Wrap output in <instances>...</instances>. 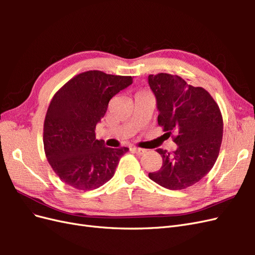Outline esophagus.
<instances>
[{
    "instance_id": "34e87169",
    "label": "esophagus",
    "mask_w": 255,
    "mask_h": 255,
    "mask_svg": "<svg viewBox=\"0 0 255 255\" xmlns=\"http://www.w3.org/2000/svg\"><path fill=\"white\" fill-rule=\"evenodd\" d=\"M132 151L134 152V153H136V154H138V155H142V154H144L145 152H146V150L145 149H141V148H132Z\"/></svg>"
}]
</instances>
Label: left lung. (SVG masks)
I'll return each mask as SVG.
<instances>
[{
  "mask_svg": "<svg viewBox=\"0 0 255 255\" xmlns=\"http://www.w3.org/2000/svg\"><path fill=\"white\" fill-rule=\"evenodd\" d=\"M156 99L157 122L166 134H175L173 153L157 149L163 158L158 171L149 177L170 190L187 188L210 172L219 155L223 121L219 106L202 87L188 85L168 73L149 75Z\"/></svg>",
  "mask_w": 255,
  "mask_h": 255,
  "instance_id": "obj_1",
  "label": "left lung"
}]
</instances>
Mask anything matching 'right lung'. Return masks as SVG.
Returning <instances> with one entry per match:
<instances>
[{
	"instance_id": "add662e5",
	"label": "right lung",
	"mask_w": 255,
	"mask_h": 255,
	"mask_svg": "<svg viewBox=\"0 0 255 255\" xmlns=\"http://www.w3.org/2000/svg\"><path fill=\"white\" fill-rule=\"evenodd\" d=\"M133 83L132 76L83 72L53 97L43 126L44 152L59 179L80 190L109 182L128 148H107L96 139V126L111 99Z\"/></svg>"
}]
</instances>
